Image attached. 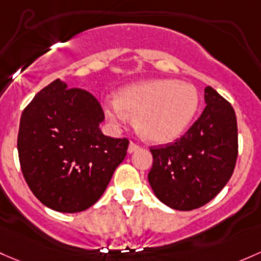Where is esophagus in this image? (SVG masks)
Returning a JSON list of instances; mask_svg holds the SVG:
<instances>
[{"label": "esophagus", "instance_id": "1", "mask_svg": "<svg viewBox=\"0 0 261 261\" xmlns=\"http://www.w3.org/2000/svg\"><path fill=\"white\" fill-rule=\"evenodd\" d=\"M139 145H136L135 142H130V145H128V149H127V152L128 153H133V152H135L136 150L139 149Z\"/></svg>", "mask_w": 261, "mask_h": 261}]
</instances>
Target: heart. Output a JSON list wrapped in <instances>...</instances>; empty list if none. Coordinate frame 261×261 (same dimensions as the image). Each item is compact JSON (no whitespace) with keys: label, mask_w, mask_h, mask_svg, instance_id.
Returning a JSON list of instances; mask_svg holds the SVG:
<instances>
[{"label":"heart","mask_w":261,"mask_h":261,"mask_svg":"<svg viewBox=\"0 0 261 261\" xmlns=\"http://www.w3.org/2000/svg\"><path fill=\"white\" fill-rule=\"evenodd\" d=\"M199 92L194 85L171 79H153L121 87L105 106L114 122L135 116L140 138L151 144H169L185 133L199 110Z\"/></svg>","instance_id":"heart-1"}]
</instances>
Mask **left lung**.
Segmentation results:
<instances>
[{"instance_id": "8db88e82", "label": "left lung", "mask_w": 261, "mask_h": 261, "mask_svg": "<svg viewBox=\"0 0 261 261\" xmlns=\"http://www.w3.org/2000/svg\"><path fill=\"white\" fill-rule=\"evenodd\" d=\"M204 98L206 108L182 138L150 150V186L161 202L175 210L190 211L207 204L223 190L237 163L234 109L210 86Z\"/></svg>"}]
</instances>
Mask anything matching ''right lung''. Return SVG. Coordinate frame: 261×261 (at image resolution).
I'll list each match as a JSON object with an SVG mask.
<instances>
[{
	"mask_svg": "<svg viewBox=\"0 0 261 261\" xmlns=\"http://www.w3.org/2000/svg\"><path fill=\"white\" fill-rule=\"evenodd\" d=\"M100 103L61 79L41 90L21 115L18 158L27 185L59 213L89 209L105 193L127 151L126 139L100 130Z\"/></svg>",
	"mask_w": 261,
	"mask_h": 261,
	"instance_id": "right-lung-1",
	"label": "right lung"
}]
</instances>
